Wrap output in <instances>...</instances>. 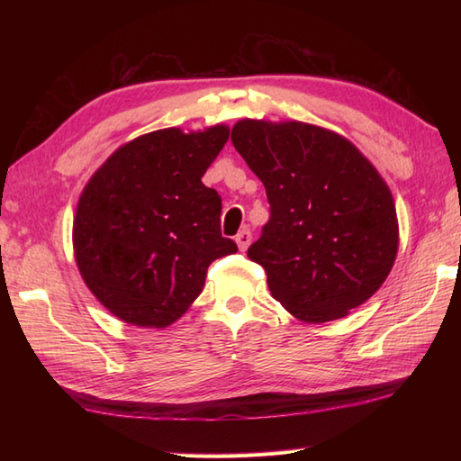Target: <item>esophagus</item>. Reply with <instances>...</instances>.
Masks as SVG:
<instances>
[{
    "label": "esophagus",
    "instance_id": "1",
    "mask_svg": "<svg viewBox=\"0 0 461 461\" xmlns=\"http://www.w3.org/2000/svg\"><path fill=\"white\" fill-rule=\"evenodd\" d=\"M251 231L249 230H241L238 236H236V243H238V248H240V251H246L248 248H249V243H251Z\"/></svg>",
    "mask_w": 461,
    "mask_h": 461
}]
</instances>
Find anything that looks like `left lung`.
<instances>
[{"mask_svg": "<svg viewBox=\"0 0 461 461\" xmlns=\"http://www.w3.org/2000/svg\"><path fill=\"white\" fill-rule=\"evenodd\" d=\"M231 142L266 185L271 210L248 258L271 295L305 322L345 317L394 266L393 194L355 144L307 122L243 119Z\"/></svg>", "mask_w": 461, "mask_h": 461, "instance_id": "obj_1", "label": "left lung"}]
</instances>
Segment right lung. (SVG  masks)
Segmentation results:
<instances>
[{"label": "right lung", "instance_id": "add662e5", "mask_svg": "<svg viewBox=\"0 0 461 461\" xmlns=\"http://www.w3.org/2000/svg\"><path fill=\"white\" fill-rule=\"evenodd\" d=\"M228 136L223 124L142 134L85 185L73 221L75 259L114 317L136 327L172 325L202 293L210 263L238 251L221 236L220 194L202 182Z\"/></svg>", "mask_w": 461, "mask_h": 461}]
</instances>
